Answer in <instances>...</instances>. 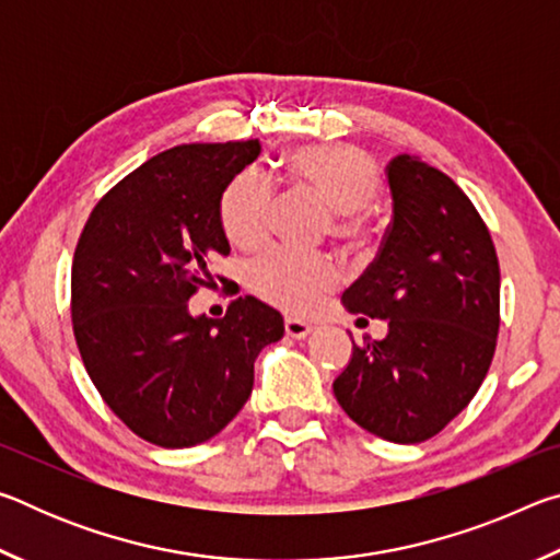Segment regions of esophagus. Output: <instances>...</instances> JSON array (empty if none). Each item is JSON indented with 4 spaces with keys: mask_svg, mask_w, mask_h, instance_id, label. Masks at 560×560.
Segmentation results:
<instances>
[{
    "mask_svg": "<svg viewBox=\"0 0 560 560\" xmlns=\"http://www.w3.org/2000/svg\"><path fill=\"white\" fill-rule=\"evenodd\" d=\"M283 328H287V336H291V338H306L308 334H311V324H306V320H301V318H287L283 320Z\"/></svg>",
    "mask_w": 560,
    "mask_h": 560,
    "instance_id": "34e87169",
    "label": "esophagus"
}]
</instances>
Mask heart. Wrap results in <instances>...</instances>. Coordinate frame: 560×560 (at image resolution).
I'll return each instance as SVG.
<instances>
[{
	"label": "heart",
	"mask_w": 560,
	"mask_h": 560,
	"mask_svg": "<svg viewBox=\"0 0 560 560\" xmlns=\"http://www.w3.org/2000/svg\"><path fill=\"white\" fill-rule=\"evenodd\" d=\"M287 173L330 210V234L343 242H365L375 232L371 205L383 187L373 158L353 145H301L287 158ZM271 185L257 170H242L224 187L220 222L236 246L257 244L269 226ZM246 283L264 301L289 311H306L336 287V269L320 254L269 246L246 267Z\"/></svg>",
	"instance_id": "obj_1"
}]
</instances>
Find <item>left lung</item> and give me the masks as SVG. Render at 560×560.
Segmentation results:
<instances>
[{
	"mask_svg": "<svg viewBox=\"0 0 560 560\" xmlns=\"http://www.w3.org/2000/svg\"><path fill=\"white\" fill-rule=\"evenodd\" d=\"M393 222L343 303L387 318L383 340L353 343L334 381L338 405L387 442L434 438L477 395L499 336V259L477 207L420 158L385 167Z\"/></svg>",
	"mask_w": 560,
	"mask_h": 560,
	"instance_id": "left-lung-1",
	"label": "left lung"
}]
</instances>
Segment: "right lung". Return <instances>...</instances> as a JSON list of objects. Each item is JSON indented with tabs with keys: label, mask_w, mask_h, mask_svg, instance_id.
I'll list each match as a JSON object with an SVG mask.
<instances>
[{
	"label": "right lung",
	"mask_w": 560,
	"mask_h": 560,
	"mask_svg": "<svg viewBox=\"0 0 560 560\" xmlns=\"http://www.w3.org/2000/svg\"><path fill=\"white\" fill-rule=\"evenodd\" d=\"M261 153L259 140L170 148L93 207L71 267L75 346L103 400L130 432L167 450L222 432L249 400L254 360L283 318L240 296L224 318L189 316L187 301L226 279L220 200Z\"/></svg>",
	"instance_id": "add662e5"
}]
</instances>
